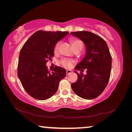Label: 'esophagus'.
<instances>
[{
	"instance_id": "obj_1",
	"label": "esophagus",
	"mask_w": 132,
	"mask_h": 132,
	"mask_svg": "<svg viewBox=\"0 0 132 132\" xmlns=\"http://www.w3.org/2000/svg\"><path fill=\"white\" fill-rule=\"evenodd\" d=\"M71 72H72V71L70 70H66V74H67V75L70 74V73H71Z\"/></svg>"
}]
</instances>
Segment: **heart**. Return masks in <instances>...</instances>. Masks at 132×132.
<instances>
[{
  "label": "heart",
  "mask_w": 132,
  "mask_h": 132,
  "mask_svg": "<svg viewBox=\"0 0 132 132\" xmlns=\"http://www.w3.org/2000/svg\"><path fill=\"white\" fill-rule=\"evenodd\" d=\"M71 43L72 45L73 48H74V50H76V49L83 47V44H82V41L81 40L78 39H71ZM60 43L57 42V43L55 45V48H54V52H56L58 49H59ZM74 61L72 59H62L61 61H60V63H61L62 66L66 68H70L72 67L73 64L74 63Z\"/></svg>",
  "instance_id": "heart-1"
}]
</instances>
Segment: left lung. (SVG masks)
I'll return each mask as SVG.
<instances>
[{
	"label": "left lung",
	"instance_id": "obj_1",
	"mask_svg": "<svg viewBox=\"0 0 132 132\" xmlns=\"http://www.w3.org/2000/svg\"><path fill=\"white\" fill-rule=\"evenodd\" d=\"M70 33L81 39L86 48V55L75 70H87L86 75L75 71L78 79L71 84V88L82 98L94 99L103 92L110 78L112 57L109 48L101 37L93 32L82 31Z\"/></svg>",
	"mask_w": 132,
	"mask_h": 132
}]
</instances>
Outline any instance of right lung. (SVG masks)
Instances as JSON below:
<instances>
[{"mask_svg":"<svg viewBox=\"0 0 132 132\" xmlns=\"http://www.w3.org/2000/svg\"><path fill=\"white\" fill-rule=\"evenodd\" d=\"M69 34L63 31L35 32L26 42L20 52L17 75L24 90L39 100L51 98L56 92L61 80L65 77L66 70L55 66L48 71L46 63L54 56L57 42Z\"/></svg>","mask_w":132,"mask_h":132,"instance_id":"1","label":"right lung"}]
</instances>
